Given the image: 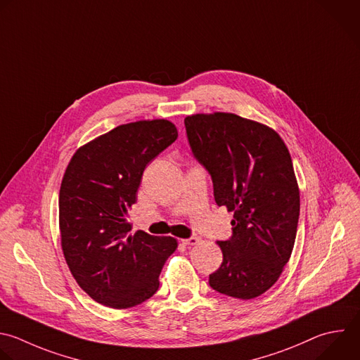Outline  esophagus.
Here are the masks:
<instances>
[{"label": "esophagus", "mask_w": 360, "mask_h": 360, "mask_svg": "<svg viewBox=\"0 0 360 360\" xmlns=\"http://www.w3.org/2000/svg\"><path fill=\"white\" fill-rule=\"evenodd\" d=\"M198 242H199V238L195 237V236H191V237H188V238H182V245H185V246H193V245H196Z\"/></svg>", "instance_id": "34e87169"}]
</instances>
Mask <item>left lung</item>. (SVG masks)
<instances>
[{
  "instance_id": "8db88e82",
  "label": "left lung",
  "mask_w": 360,
  "mask_h": 360,
  "mask_svg": "<svg viewBox=\"0 0 360 360\" xmlns=\"http://www.w3.org/2000/svg\"><path fill=\"white\" fill-rule=\"evenodd\" d=\"M185 129L217 206L233 212L231 236L219 242L223 262L209 285L256 298L278 280L297 236L300 191L288 148L270 127L231 112L188 115Z\"/></svg>"
}]
</instances>
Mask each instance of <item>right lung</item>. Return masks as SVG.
I'll return each instance as SVG.
<instances>
[{"label":"right lung","instance_id":"1","mask_svg":"<svg viewBox=\"0 0 360 360\" xmlns=\"http://www.w3.org/2000/svg\"><path fill=\"white\" fill-rule=\"evenodd\" d=\"M178 137L168 120L112 129L72 157L59 192V229L72 276L94 301L130 308L151 298L176 250L174 237L130 234L129 209L146 167Z\"/></svg>","mask_w":360,"mask_h":360}]
</instances>
